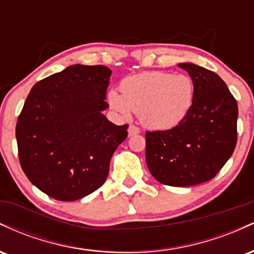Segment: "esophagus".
Masks as SVG:
<instances>
[{
    "label": "esophagus",
    "instance_id": "34e87169",
    "mask_svg": "<svg viewBox=\"0 0 254 254\" xmlns=\"http://www.w3.org/2000/svg\"><path fill=\"white\" fill-rule=\"evenodd\" d=\"M129 136H135V135H138L139 132H141V130H139V127H137L136 125H132L131 124L129 127Z\"/></svg>",
    "mask_w": 254,
    "mask_h": 254
}]
</instances>
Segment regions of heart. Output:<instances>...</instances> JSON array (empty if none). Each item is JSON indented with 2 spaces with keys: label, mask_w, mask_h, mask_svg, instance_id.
Instances as JSON below:
<instances>
[{
  "label": "heart",
  "mask_w": 254,
  "mask_h": 254,
  "mask_svg": "<svg viewBox=\"0 0 254 254\" xmlns=\"http://www.w3.org/2000/svg\"><path fill=\"white\" fill-rule=\"evenodd\" d=\"M122 95L109 92L110 106L122 116L131 111L149 129L167 130L178 125L190 112L194 99V84L184 74L148 71L124 78Z\"/></svg>",
  "instance_id": "heart-1"
}]
</instances>
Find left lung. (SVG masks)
Returning a JSON list of instances; mask_svg holds the SVG:
<instances>
[{"instance_id": "8db88e82", "label": "left lung", "mask_w": 254, "mask_h": 254, "mask_svg": "<svg viewBox=\"0 0 254 254\" xmlns=\"http://www.w3.org/2000/svg\"><path fill=\"white\" fill-rule=\"evenodd\" d=\"M178 66L193 81V104L177 127L145 132V161L157 182L183 188L212 179L232 156L238 104L216 72L192 63Z\"/></svg>"}]
</instances>
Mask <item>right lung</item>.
<instances>
[{"label": "right lung", "instance_id": "right-lung-1", "mask_svg": "<svg viewBox=\"0 0 254 254\" xmlns=\"http://www.w3.org/2000/svg\"><path fill=\"white\" fill-rule=\"evenodd\" d=\"M112 71L75 64L32 87L17 118L19 160L30 182L57 200L81 199L98 190L129 125L103 115Z\"/></svg>", "mask_w": 254, "mask_h": 254}]
</instances>
